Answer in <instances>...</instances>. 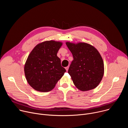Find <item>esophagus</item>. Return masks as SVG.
Here are the masks:
<instances>
[{
	"label": "esophagus",
	"instance_id": "obj_1",
	"mask_svg": "<svg viewBox=\"0 0 128 128\" xmlns=\"http://www.w3.org/2000/svg\"><path fill=\"white\" fill-rule=\"evenodd\" d=\"M65 69H66V71H68V69H69V66L66 67H65Z\"/></svg>",
	"mask_w": 128,
	"mask_h": 128
}]
</instances>
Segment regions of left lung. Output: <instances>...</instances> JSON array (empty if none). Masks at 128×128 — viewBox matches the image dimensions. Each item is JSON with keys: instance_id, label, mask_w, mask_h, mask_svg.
Here are the masks:
<instances>
[{"instance_id": "left-lung-1", "label": "left lung", "mask_w": 128, "mask_h": 128, "mask_svg": "<svg viewBox=\"0 0 128 128\" xmlns=\"http://www.w3.org/2000/svg\"><path fill=\"white\" fill-rule=\"evenodd\" d=\"M74 60L68 73L75 86L82 91L96 88L104 75V63L98 50L85 42L78 44L66 42Z\"/></svg>"}]
</instances>
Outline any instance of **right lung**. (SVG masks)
<instances>
[{"instance_id":"add662e5","label":"right lung","mask_w":128,"mask_h":128,"mask_svg":"<svg viewBox=\"0 0 128 128\" xmlns=\"http://www.w3.org/2000/svg\"><path fill=\"white\" fill-rule=\"evenodd\" d=\"M62 42L46 41L36 45L24 66L26 80L36 90L47 92L52 90L66 72L57 52Z\"/></svg>"}]
</instances>
